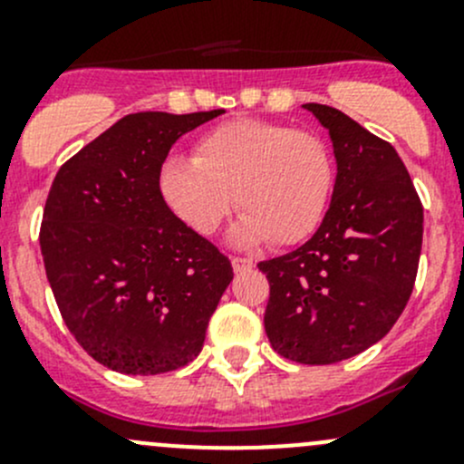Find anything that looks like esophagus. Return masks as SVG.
I'll return each instance as SVG.
<instances>
[{
	"instance_id": "1",
	"label": "esophagus",
	"mask_w": 464,
	"mask_h": 464,
	"mask_svg": "<svg viewBox=\"0 0 464 464\" xmlns=\"http://www.w3.org/2000/svg\"><path fill=\"white\" fill-rule=\"evenodd\" d=\"M231 265H233V271H237V274H240V271H246V269H251V266H254V260L251 258H231Z\"/></svg>"
}]
</instances>
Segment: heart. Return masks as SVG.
<instances>
[{
	"label": "heart",
	"mask_w": 464,
	"mask_h": 464,
	"mask_svg": "<svg viewBox=\"0 0 464 464\" xmlns=\"http://www.w3.org/2000/svg\"><path fill=\"white\" fill-rule=\"evenodd\" d=\"M159 188L172 213L213 236L242 208L233 245H296L321 227L334 188V161L319 134L262 119H233L199 137L195 159L170 157Z\"/></svg>",
	"instance_id": "heart-1"
}]
</instances>
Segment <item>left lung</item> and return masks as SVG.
Wrapping results in <instances>:
<instances>
[{
	"label": "left lung",
	"mask_w": 464,
	"mask_h": 464,
	"mask_svg": "<svg viewBox=\"0 0 464 464\" xmlns=\"http://www.w3.org/2000/svg\"><path fill=\"white\" fill-rule=\"evenodd\" d=\"M305 110L334 148L330 208L305 245L258 266L269 280L271 348L325 366L371 348L400 319L418 276L424 213L391 143L334 107L307 102Z\"/></svg>",
	"instance_id": "obj_1"
}]
</instances>
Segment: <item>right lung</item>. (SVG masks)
I'll return each instance as SVG.
<instances>
[{
  "label": "right lung",
  "instance_id": "add662e5",
  "mask_svg": "<svg viewBox=\"0 0 464 464\" xmlns=\"http://www.w3.org/2000/svg\"><path fill=\"white\" fill-rule=\"evenodd\" d=\"M219 114L123 116L51 184L46 278L69 332L110 371L159 375L202 353L233 266L168 208L159 175L172 143Z\"/></svg>",
  "mask_w": 464,
  "mask_h": 464
}]
</instances>
